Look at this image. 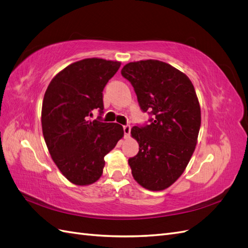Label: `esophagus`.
Returning a JSON list of instances; mask_svg holds the SVG:
<instances>
[{
	"label": "esophagus",
	"mask_w": 248,
	"mask_h": 248,
	"mask_svg": "<svg viewBox=\"0 0 248 248\" xmlns=\"http://www.w3.org/2000/svg\"><path fill=\"white\" fill-rule=\"evenodd\" d=\"M123 130H124L125 138H128L129 134H130V130H131L130 125H124V126H123Z\"/></svg>",
	"instance_id": "34e87169"
}]
</instances>
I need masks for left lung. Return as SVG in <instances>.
Wrapping results in <instances>:
<instances>
[{
	"instance_id": "8db88e82",
	"label": "left lung",
	"mask_w": 248,
	"mask_h": 248,
	"mask_svg": "<svg viewBox=\"0 0 248 248\" xmlns=\"http://www.w3.org/2000/svg\"><path fill=\"white\" fill-rule=\"evenodd\" d=\"M121 74L130 81L142 111L153 115L131 137L139 153L128 159L134 180L146 189L163 190L183 174L197 146L201 108L188 77L158 60L126 64Z\"/></svg>"
}]
</instances>
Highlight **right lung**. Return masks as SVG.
I'll use <instances>...</instances> for the list:
<instances>
[{
	"mask_svg": "<svg viewBox=\"0 0 248 248\" xmlns=\"http://www.w3.org/2000/svg\"><path fill=\"white\" fill-rule=\"evenodd\" d=\"M120 66L99 58L80 60L60 71L44 94V140L60 171L76 185L93 184L101 177L104 156L124 136L118 123L89 120L94 109L103 112L102 91Z\"/></svg>",
	"mask_w": 248,
	"mask_h": 248,
	"instance_id": "obj_1",
	"label": "right lung"
}]
</instances>
